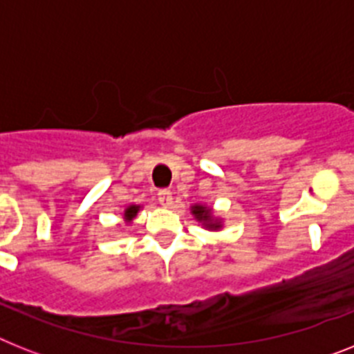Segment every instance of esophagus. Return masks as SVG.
Here are the masks:
<instances>
[{
  "label": "esophagus",
  "instance_id": "34e87169",
  "mask_svg": "<svg viewBox=\"0 0 354 354\" xmlns=\"http://www.w3.org/2000/svg\"><path fill=\"white\" fill-rule=\"evenodd\" d=\"M159 204L160 206H165V208H170L171 203H174V197H171V192L168 189H160L159 192Z\"/></svg>",
  "mask_w": 354,
  "mask_h": 354
}]
</instances>
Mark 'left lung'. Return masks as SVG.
<instances>
[{"label": "left lung", "instance_id": "1", "mask_svg": "<svg viewBox=\"0 0 354 354\" xmlns=\"http://www.w3.org/2000/svg\"><path fill=\"white\" fill-rule=\"evenodd\" d=\"M189 212H192L195 221H197L204 230H209V232H218V230H223V218L213 213L212 206H206V204H192V206H189Z\"/></svg>", "mask_w": 354, "mask_h": 354}]
</instances>
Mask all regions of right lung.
Listing matches in <instances>:
<instances>
[{
  "instance_id": "right-lung-1",
  "label": "right lung",
  "mask_w": 354,
  "mask_h": 354,
  "mask_svg": "<svg viewBox=\"0 0 354 354\" xmlns=\"http://www.w3.org/2000/svg\"><path fill=\"white\" fill-rule=\"evenodd\" d=\"M139 209H141L139 204H130V206H127V208H124V213H122V221H124V224H131V221L137 217Z\"/></svg>"
}]
</instances>
